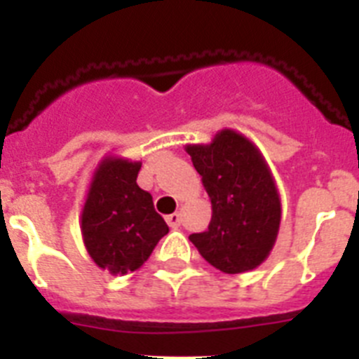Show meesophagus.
<instances>
[{
  "label": "esophagus",
  "instance_id": "34e87169",
  "mask_svg": "<svg viewBox=\"0 0 359 359\" xmlns=\"http://www.w3.org/2000/svg\"><path fill=\"white\" fill-rule=\"evenodd\" d=\"M165 221H167V224H169L170 228H177L180 223H182V215L177 214V212H174V214L165 215Z\"/></svg>",
  "mask_w": 359,
  "mask_h": 359
}]
</instances>
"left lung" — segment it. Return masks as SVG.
<instances>
[{"instance_id": "8db88e82", "label": "left lung", "mask_w": 359, "mask_h": 359, "mask_svg": "<svg viewBox=\"0 0 359 359\" xmlns=\"http://www.w3.org/2000/svg\"><path fill=\"white\" fill-rule=\"evenodd\" d=\"M212 201L207 231L189 237L208 264L236 275L266 261L280 226V198L261 151L223 129L208 145H187Z\"/></svg>"}]
</instances>
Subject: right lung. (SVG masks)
<instances>
[{"label":"right lung","mask_w":359,"mask_h":359,"mask_svg":"<svg viewBox=\"0 0 359 359\" xmlns=\"http://www.w3.org/2000/svg\"><path fill=\"white\" fill-rule=\"evenodd\" d=\"M140 161L107 156L98 163L81 215L86 250L113 275L140 268L169 226L152 196L136 183Z\"/></svg>","instance_id":"1"}]
</instances>
